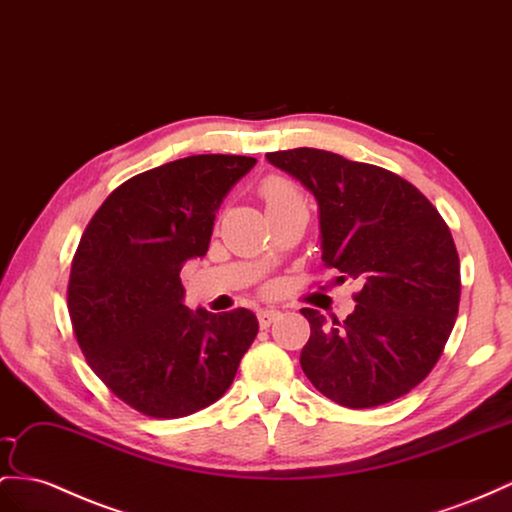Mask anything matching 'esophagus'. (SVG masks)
Returning a JSON list of instances; mask_svg holds the SVG:
<instances>
[{
	"label": "esophagus",
	"mask_w": 512,
	"mask_h": 512,
	"mask_svg": "<svg viewBox=\"0 0 512 512\" xmlns=\"http://www.w3.org/2000/svg\"><path fill=\"white\" fill-rule=\"evenodd\" d=\"M279 318V311L277 309H259L257 311V320L261 329H268V326Z\"/></svg>",
	"instance_id": "esophagus-1"
}]
</instances>
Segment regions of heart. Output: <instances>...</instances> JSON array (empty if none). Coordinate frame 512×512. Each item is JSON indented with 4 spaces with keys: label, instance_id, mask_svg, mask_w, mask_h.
<instances>
[{
    "label": "heart",
    "instance_id": "heart-1",
    "mask_svg": "<svg viewBox=\"0 0 512 512\" xmlns=\"http://www.w3.org/2000/svg\"><path fill=\"white\" fill-rule=\"evenodd\" d=\"M261 199L266 203L268 212H274V209H281L294 203H305L303 194L294 186L290 179L285 177H268L264 183H261Z\"/></svg>",
    "mask_w": 512,
    "mask_h": 512
}]
</instances>
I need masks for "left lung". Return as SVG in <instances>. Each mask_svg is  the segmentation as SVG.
<instances>
[{
  "label": "left lung",
  "instance_id": "obj_1",
  "mask_svg": "<svg viewBox=\"0 0 512 512\" xmlns=\"http://www.w3.org/2000/svg\"><path fill=\"white\" fill-rule=\"evenodd\" d=\"M266 157L316 196L324 264L363 281L344 322L303 309V372L348 409L404 396L435 368L456 322L461 264L448 225L413 183L381 166L309 147Z\"/></svg>",
  "mask_w": 512,
  "mask_h": 512
}]
</instances>
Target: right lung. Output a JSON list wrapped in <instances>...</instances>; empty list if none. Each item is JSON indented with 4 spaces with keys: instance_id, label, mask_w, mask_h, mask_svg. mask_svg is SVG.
I'll return each mask as SVG.
<instances>
[{
    "instance_id": "right-lung-1",
    "label": "right lung",
    "mask_w": 512,
    "mask_h": 512,
    "mask_svg": "<svg viewBox=\"0 0 512 512\" xmlns=\"http://www.w3.org/2000/svg\"><path fill=\"white\" fill-rule=\"evenodd\" d=\"M246 155H190L127 179L90 218L67 305L84 357L131 409L173 419L225 393L259 331L253 311L183 305L181 266L203 257Z\"/></svg>"
}]
</instances>
